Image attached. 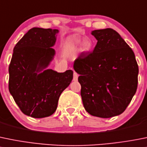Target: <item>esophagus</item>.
<instances>
[{
  "label": "esophagus",
  "mask_w": 147,
  "mask_h": 147,
  "mask_svg": "<svg viewBox=\"0 0 147 147\" xmlns=\"http://www.w3.org/2000/svg\"><path fill=\"white\" fill-rule=\"evenodd\" d=\"M78 79V75L77 74V72H73V80L74 81H77Z\"/></svg>",
  "instance_id": "34e87169"
}]
</instances>
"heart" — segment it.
Here are the masks:
<instances>
[{
	"instance_id": "obj_1",
	"label": "heart",
	"mask_w": 147,
	"mask_h": 147,
	"mask_svg": "<svg viewBox=\"0 0 147 147\" xmlns=\"http://www.w3.org/2000/svg\"><path fill=\"white\" fill-rule=\"evenodd\" d=\"M80 43V39H75L71 40L70 42L68 43V47L69 48H75L79 45ZM91 42L88 39H85L80 42V52H87V51L89 50L91 47Z\"/></svg>"
}]
</instances>
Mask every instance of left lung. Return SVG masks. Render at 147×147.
I'll return each mask as SVG.
<instances>
[{"label":"left lung","mask_w":147,"mask_h":147,"mask_svg":"<svg viewBox=\"0 0 147 147\" xmlns=\"http://www.w3.org/2000/svg\"><path fill=\"white\" fill-rule=\"evenodd\" d=\"M98 42L90 53H81L74 62L79 74L81 97L88 113L113 117L124 111L136 93L139 67L134 53L112 28L94 30Z\"/></svg>","instance_id":"obj_1"}]
</instances>
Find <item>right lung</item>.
I'll list each match as a JSON object with an SVG mask.
<instances>
[{
  "instance_id": "obj_1",
  "label": "right lung",
  "mask_w": 147,
  "mask_h": 147,
  "mask_svg": "<svg viewBox=\"0 0 147 147\" xmlns=\"http://www.w3.org/2000/svg\"><path fill=\"white\" fill-rule=\"evenodd\" d=\"M58 29L34 27L13 49L9 65L8 88L25 115L36 119L53 114L61 93L73 78V71L57 72L47 69L55 55L52 48Z\"/></svg>"
}]
</instances>
